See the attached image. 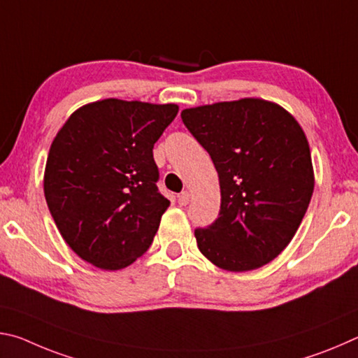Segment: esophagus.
Segmentation results:
<instances>
[{
	"instance_id": "obj_1",
	"label": "esophagus",
	"mask_w": 358,
	"mask_h": 358,
	"mask_svg": "<svg viewBox=\"0 0 358 358\" xmlns=\"http://www.w3.org/2000/svg\"><path fill=\"white\" fill-rule=\"evenodd\" d=\"M189 199H191V194L189 192H187V191L181 192L180 196H178V203L181 205V207H186V205L189 203Z\"/></svg>"
}]
</instances>
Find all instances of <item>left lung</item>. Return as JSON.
Returning a JSON list of instances; mask_svg holds the SVG:
<instances>
[{"instance_id": "left-lung-1", "label": "left lung", "mask_w": 358, "mask_h": 358, "mask_svg": "<svg viewBox=\"0 0 358 358\" xmlns=\"http://www.w3.org/2000/svg\"><path fill=\"white\" fill-rule=\"evenodd\" d=\"M181 120L220 177V216L196 229L199 250L227 271L271 262L294 238L314 191L311 151L299 121L259 98L185 108Z\"/></svg>"}]
</instances>
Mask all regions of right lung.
Wrapping results in <instances>:
<instances>
[{"label":"right lung","instance_id":"obj_1","mask_svg":"<svg viewBox=\"0 0 358 358\" xmlns=\"http://www.w3.org/2000/svg\"><path fill=\"white\" fill-rule=\"evenodd\" d=\"M177 104L115 98L71 115L48 151L44 194L78 257L121 270L147 252L171 202L157 191L153 147Z\"/></svg>","mask_w":358,"mask_h":358}]
</instances>
